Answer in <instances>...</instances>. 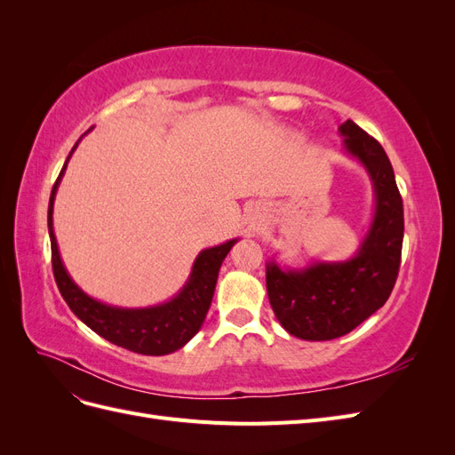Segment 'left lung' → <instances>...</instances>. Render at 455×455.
Returning <instances> with one entry per match:
<instances>
[{"label": "left lung", "mask_w": 455, "mask_h": 455, "mask_svg": "<svg viewBox=\"0 0 455 455\" xmlns=\"http://www.w3.org/2000/svg\"><path fill=\"white\" fill-rule=\"evenodd\" d=\"M338 132L343 154L366 171L374 191V214L359 249L347 259H309L304 267L266 264L275 316L288 334L307 341L336 339L364 323L387 301L401 266L404 212L391 161L351 119Z\"/></svg>", "instance_id": "left-lung-1"}]
</instances>
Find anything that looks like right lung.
<instances>
[{
  "label": "right lung",
  "mask_w": 455,
  "mask_h": 455,
  "mask_svg": "<svg viewBox=\"0 0 455 455\" xmlns=\"http://www.w3.org/2000/svg\"><path fill=\"white\" fill-rule=\"evenodd\" d=\"M79 140L72 148L70 156H68L49 199L47 226L51 237L54 281H57L68 307L74 311L77 319L84 321L92 332L102 336L104 339L140 355L161 356L174 353L184 347L201 330L214 296L220 266H222L224 258L239 239H229L222 244L211 246V249H203L197 254L194 266H191L189 277L184 286L171 299L163 301V304L149 307H119L89 296L85 291H81V286L68 273L52 228L54 197H57L68 161H70Z\"/></svg>",
  "instance_id": "add662e5"
}]
</instances>
